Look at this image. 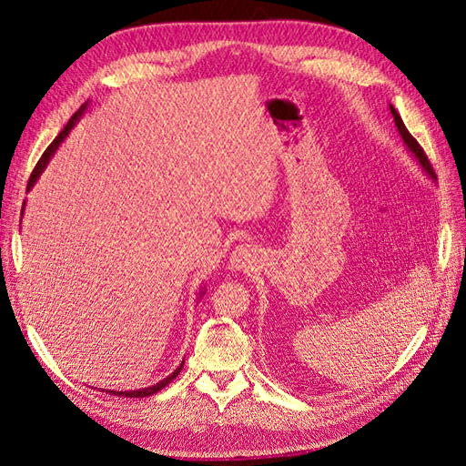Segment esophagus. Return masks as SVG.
I'll list each match as a JSON object with an SVG mask.
<instances>
[{
    "label": "esophagus",
    "instance_id": "34e87169",
    "mask_svg": "<svg viewBox=\"0 0 466 466\" xmlns=\"http://www.w3.org/2000/svg\"><path fill=\"white\" fill-rule=\"evenodd\" d=\"M253 261H255V251L249 246H238L232 251V257H230L232 268H238V270L249 268L253 265Z\"/></svg>",
    "mask_w": 466,
    "mask_h": 466
}]
</instances>
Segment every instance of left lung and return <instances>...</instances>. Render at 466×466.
Wrapping results in <instances>:
<instances>
[{
  "label": "left lung",
  "instance_id": "left-lung-1",
  "mask_svg": "<svg viewBox=\"0 0 466 466\" xmlns=\"http://www.w3.org/2000/svg\"><path fill=\"white\" fill-rule=\"evenodd\" d=\"M390 111H391V116H393V123H395V127H398V132H400V136L403 137V142H405L407 149L410 151L412 157H415V159L419 161V165L422 167V170L426 172V175H428L430 178L436 180V172L432 170V165H430V161H428V157H426L424 149L419 146V142L415 140V137L410 136V132H409V130H407V127L403 125V120H401L400 113L395 111V107L391 106V103H390Z\"/></svg>",
  "mask_w": 466,
  "mask_h": 466
}]
</instances>
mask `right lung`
Instances as JSON below:
<instances>
[{
  "label": "right lung",
  "instance_id": "right-lung-1",
  "mask_svg": "<svg viewBox=\"0 0 466 466\" xmlns=\"http://www.w3.org/2000/svg\"><path fill=\"white\" fill-rule=\"evenodd\" d=\"M86 109H88V101L84 103V106L71 116V120H68L66 123V127L59 132V136L56 137L54 142L49 144V147L44 151V155L40 157V161H38V165L34 167V170H32V175H30V180H28V186H26V189L30 192L32 189V186L36 184V180L40 178V175L44 172V168L47 167V163H49V159L54 157V153L57 151V147L61 146V142L65 140V137L68 136V132H71L73 128H75V125L78 123V118L86 113ZM25 213V205H23V211H21V215ZM205 294V286L201 288V291H199V298ZM182 367H184V360L180 363V367H177V370L175 372H170L167 378H163L161 382H157V384H153V386H149V388H142V390H132V391H116V390H101V391H107V393H111V395H118V398H147V395H153V393H157V391H161L167 384H170L172 380H175V378L178 376V372L182 370Z\"/></svg>",
  "mask_w": 466,
  "mask_h": 466
}]
</instances>
